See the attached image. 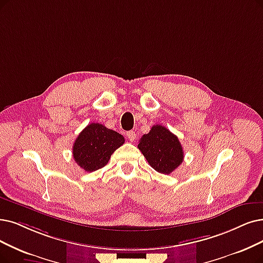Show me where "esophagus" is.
<instances>
[{"instance_id": "obj_1", "label": "esophagus", "mask_w": 263, "mask_h": 263, "mask_svg": "<svg viewBox=\"0 0 263 263\" xmlns=\"http://www.w3.org/2000/svg\"><path fill=\"white\" fill-rule=\"evenodd\" d=\"M126 136H127V138H128L129 141L134 142L135 139H136V137H137V134H136L134 130H129V132L126 133Z\"/></svg>"}]
</instances>
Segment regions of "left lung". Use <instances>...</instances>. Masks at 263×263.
Here are the masks:
<instances>
[{
	"label": "left lung",
	"instance_id": "1",
	"mask_svg": "<svg viewBox=\"0 0 263 263\" xmlns=\"http://www.w3.org/2000/svg\"><path fill=\"white\" fill-rule=\"evenodd\" d=\"M138 149L156 172L164 175L173 173L183 162L181 143L165 126L154 125L140 138Z\"/></svg>",
	"mask_w": 263,
	"mask_h": 263
}]
</instances>
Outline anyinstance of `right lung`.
<instances>
[{"mask_svg":"<svg viewBox=\"0 0 263 263\" xmlns=\"http://www.w3.org/2000/svg\"><path fill=\"white\" fill-rule=\"evenodd\" d=\"M123 136L99 123L84 128L73 144V157L86 172H95L107 165L112 153L124 143Z\"/></svg>","mask_w":263,"mask_h":263,"instance_id":"right-lung-1","label":"right lung"}]
</instances>
